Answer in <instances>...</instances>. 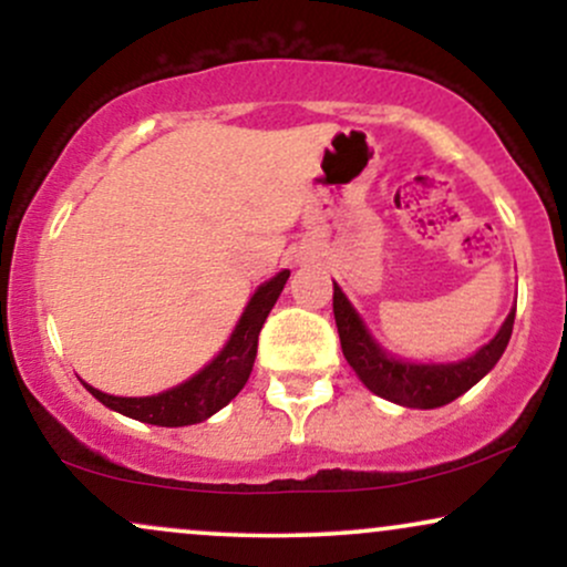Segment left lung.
Returning <instances> with one entry per match:
<instances>
[{
    "mask_svg": "<svg viewBox=\"0 0 567 567\" xmlns=\"http://www.w3.org/2000/svg\"><path fill=\"white\" fill-rule=\"evenodd\" d=\"M333 315L338 338H341V349L347 362L360 375L373 394L383 396V400L396 402L402 408H419L432 410L453 402L455 396L485 379L493 365L504 354L506 343L512 338L514 328V309L509 311L504 324L483 349L474 351L472 357L458 362H442V365H424V362H402L396 357L386 354L375 338L368 333L365 322L343 296V290L333 282Z\"/></svg>",
    "mask_w": 567,
    "mask_h": 567,
    "instance_id": "left-lung-1",
    "label": "left lung"
}]
</instances>
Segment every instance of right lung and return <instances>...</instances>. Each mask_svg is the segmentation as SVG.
Masks as SVG:
<instances>
[{
    "label": "right lung",
    "mask_w": 567,
    "mask_h": 567,
    "mask_svg": "<svg viewBox=\"0 0 567 567\" xmlns=\"http://www.w3.org/2000/svg\"><path fill=\"white\" fill-rule=\"evenodd\" d=\"M288 277V269L279 271L277 277H271L269 282H264L261 288L252 292L250 303L245 306L237 328H234L226 347L218 351L216 360L188 381L178 383V386L154 396H114L101 392V389H93L90 383H84V389L106 408L127 415V419L143 421V424L188 426L210 419L220 408L229 405L250 379L258 351V333H261L266 317H269L271 306L277 303Z\"/></svg>",
    "instance_id": "obj_1"
}]
</instances>
